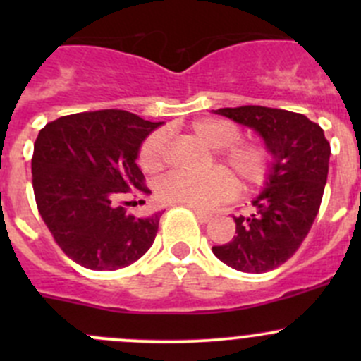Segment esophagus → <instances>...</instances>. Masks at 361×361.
<instances>
[{
	"label": "esophagus",
	"instance_id": "1",
	"mask_svg": "<svg viewBox=\"0 0 361 361\" xmlns=\"http://www.w3.org/2000/svg\"><path fill=\"white\" fill-rule=\"evenodd\" d=\"M194 214L195 216L199 218V220L201 221H204V224H207V221L211 220V218H213V213H211V211H202V209H194Z\"/></svg>",
	"mask_w": 361,
	"mask_h": 361
}]
</instances>
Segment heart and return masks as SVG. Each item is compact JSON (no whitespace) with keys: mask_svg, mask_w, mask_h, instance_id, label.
Wrapping results in <instances>:
<instances>
[{"mask_svg":"<svg viewBox=\"0 0 361 361\" xmlns=\"http://www.w3.org/2000/svg\"><path fill=\"white\" fill-rule=\"evenodd\" d=\"M190 133L206 147L216 152V157L238 178L246 190L264 183L269 176L272 155L260 143H243L241 129L221 118H202L190 126ZM167 136L155 130L141 143L137 162L145 173H157L166 164ZM157 199L164 204L207 209L235 194V181L227 171L213 169L204 176L171 173L157 183Z\"/></svg>","mask_w":361,"mask_h":361,"instance_id":"b5f03b06","label":"heart"}]
</instances>
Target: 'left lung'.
I'll use <instances>...</instances> for the list:
<instances>
[{
    "mask_svg": "<svg viewBox=\"0 0 361 361\" xmlns=\"http://www.w3.org/2000/svg\"><path fill=\"white\" fill-rule=\"evenodd\" d=\"M214 113L251 127L272 155L265 188L253 211L234 216L231 243L213 246L228 267L262 274L285 264L311 231L329 176L330 143L302 113L267 106L220 108Z\"/></svg>",
    "mask_w": 361,
    "mask_h": 361,
    "instance_id": "8db88e82",
    "label": "left lung"
}]
</instances>
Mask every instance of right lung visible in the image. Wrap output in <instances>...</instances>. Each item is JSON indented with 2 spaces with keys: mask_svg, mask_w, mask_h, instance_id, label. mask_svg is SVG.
Masks as SVG:
<instances>
[{
  "mask_svg": "<svg viewBox=\"0 0 361 361\" xmlns=\"http://www.w3.org/2000/svg\"><path fill=\"white\" fill-rule=\"evenodd\" d=\"M160 123L123 110H99L61 116L39 130L31 159L36 206L73 262L116 271L154 245L162 213L136 218L116 201L150 194L136 159Z\"/></svg>",
  "mask_w": 361,
  "mask_h": 361,
  "instance_id": "1",
  "label": "right lung"
}]
</instances>
